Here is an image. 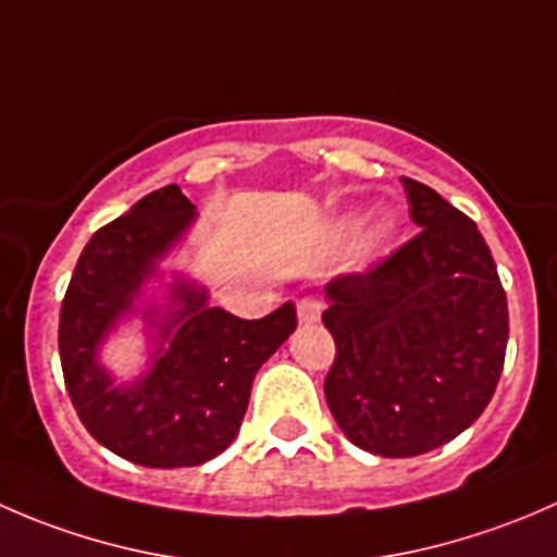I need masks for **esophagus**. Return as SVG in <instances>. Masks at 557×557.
<instances>
[{
	"label": "esophagus",
	"mask_w": 557,
	"mask_h": 557,
	"mask_svg": "<svg viewBox=\"0 0 557 557\" xmlns=\"http://www.w3.org/2000/svg\"><path fill=\"white\" fill-rule=\"evenodd\" d=\"M320 312H323V301L312 299V296H307V299H301L299 305H296V314H299V323H305V325L318 323Z\"/></svg>",
	"instance_id": "esophagus-1"
}]
</instances>
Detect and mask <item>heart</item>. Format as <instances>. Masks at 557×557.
<instances>
[{"label": "heart", "mask_w": 557, "mask_h": 557, "mask_svg": "<svg viewBox=\"0 0 557 557\" xmlns=\"http://www.w3.org/2000/svg\"><path fill=\"white\" fill-rule=\"evenodd\" d=\"M342 228H345V234H356L358 228H361V218L347 215L345 221H342ZM391 237H393V221H387V218H377V221H372L367 228H363L361 250L377 252Z\"/></svg>", "instance_id": "b5f03b06"}]
</instances>
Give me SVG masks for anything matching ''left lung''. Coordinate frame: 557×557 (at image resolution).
<instances>
[{
    "instance_id": "left-lung-1",
    "label": "left lung",
    "mask_w": 557,
    "mask_h": 557,
    "mask_svg": "<svg viewBox=\"0 0 557 557\" xmlns=\"http://www.w3.org/2000/svg\"><path fill=\"white\" fill-rule=\"evenodd\" d=\"M418 237L380 267L325 285L336 342L325 401L361 450L412 458L447 445L493 398L509 339L507 294L474 221L401 177Z\"/></svg>"
}]
</instances>
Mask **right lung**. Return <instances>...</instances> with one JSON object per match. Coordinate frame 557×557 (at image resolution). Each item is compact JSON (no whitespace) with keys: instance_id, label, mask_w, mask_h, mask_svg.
Returning a JSON list of instances; mask_svg holds the SVG:
<instances>
[{"instance_id":"1","label":"right lung","mask_w":557,"mask_h":557,"mask_svg":"<svg viewBox=\"0 0 557 557\" xmlns=\"http://www.w3.org/2000/svg\"><path fill=\"white\" fill-rule=\"evenodd\" d=\"M194 221L196 207L180 185L139 199L88 239L61 305V369L83 425L110 453L150 469L199 466L226 450L256 372L296 331L290 301L243 320L210 307L201 283L161 267ZM132 319L144 320L149 352L123 384L101 350Z\"/></svg>"}]
</instances>
